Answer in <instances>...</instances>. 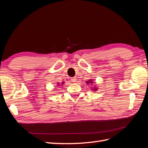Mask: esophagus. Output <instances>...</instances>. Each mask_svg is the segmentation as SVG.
<instances>
[{
	"instance_id": "obj_1",
	"label": "esophagus",
	"mask_w": 148,
	"mask_h": 148,
	"mask_svg": "<svg viewBox=\"0 0 148 148\" xmlns=\"http://www.w3.org/2000/svg\"><path fill=\"white\" fill-rule=\"evenodd\" d=\"M71 81L73 82H75L76 81H77V78H76V77H72L71 78Z\"/></svg>"
}]
</instances>
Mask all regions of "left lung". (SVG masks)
<instances>
[{"label": "left lung", "instance_id": "obj_1", "mask_svg": "<svg viewBox=\"0 0 148 148\" xmlns=\"http://www.w3.org/2000/svg\"><path fill=\"white\" fill-rule=\"evenodd\" d=\"M93 82H92V79H89V80H88V81H87L86 82V83L87 84H89V83H92ZM97 88H96V87H94V88L93 89H92V90H93L94 91H97Z\"/></svg>", "mask_w": 148, "mask_h": 148}]
</instances>
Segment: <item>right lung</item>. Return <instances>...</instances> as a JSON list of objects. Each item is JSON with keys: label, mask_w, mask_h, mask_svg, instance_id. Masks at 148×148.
I'll use <instances>...</instances> for the list:
<instances>
[{"label": "right lung", "mask_w": 148, "mask_h": 148, "mask_svg": "<svg viewBox=\"0 0 148 148\" xmlns=\"http://www.w3.org/2000/svg\"><path fill=\"white\" fill-rule=\"evenodd\" d=\"M63 83H64L63 82H62V84H63ZM57 85H59V83H57Z\"/></svg>", "instance_id": "1"}]
</instances>
